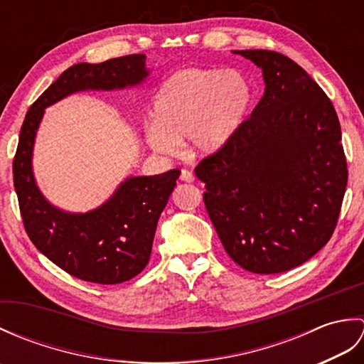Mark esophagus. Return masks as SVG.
<instances>
[{
	"label": "esophagus",
	"instance_id": "obj_1",
	"mask_svg": "<svg viewBox=\"0 0 364 364\" xmlns=\"http://www.w3.org/2000/svg\"><path fill=\"white\" fill-rule=\"evenodd\" d=\"M180 180H181V181H184V183H192V181L196 180V176H194V173L191 172V170H188V168H181Z\"/></svg>",
	"mask_w": 364,
	"mask_h": 364
}]
</instances>
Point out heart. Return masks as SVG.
I'll return each mask as SVG.
<instances>
[{"mask_svg":"<svg viewBox=\"0 0 364 364\" xmlns=\"http://www.w3.org/2000/svg\"><path fill=\"white\" fill-rule=\"evenodd\" d=\"M252 100V86L241 72L183 68L154 95L146 142L159 153L175 154L181 139L188 137L197 153H215L241 128Z\"/></svg>","mask_w":364,"mask_h":364,"instance_id":"heart-1","label":"heart"}]
</instances>
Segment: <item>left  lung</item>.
Masks as SVG:
<instances>
[{"label":"left lung","mask_w":364,"mask_h":364,"mask_svg":"<svg viewBox=\"0 0 364 364\" xmlns=\"http://www.w3.org/2000/svg\"><path fill=\"white\" fill-rule=\"evenodd\" d=\"M236 53L261 67L264 95L196 175L230 258L253 274H280L314 257L336 228L349 176L341 125L326 92L292 59Z\"/></svg>","instance_id":"8db88e82"}]
</instances>
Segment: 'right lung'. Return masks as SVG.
<instances>
[{"mask_svg": "<svg viewBox=\"0 0 364 364\" xmlns=\"http://www.w3.org/2000/svg\"><path fill=\"white\" fill-rule=\"evenodd\" d=\"M145 76V54H128L102 64H76L31 105L20 129L12 173L26 235L54 264L84 282L115 284L142 272L180 170L128 178L98 210L63 213L46 202L36 186L31 170L36 129L45 107L72 92L134 86Z\"/></svg>", "mask_w": 364, "mask_h": 364, "instance_id": "add662e5", "label": "right lung"}]
</instances>
